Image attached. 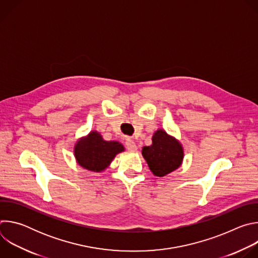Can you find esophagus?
Masks as SVG:
<instances>
[{"mask_svg":"<svg viewBox=\"0 0 258 258\" xmlns=\"http://www.w3.org/2000/svg\"><path fill=\"white\" fill-rule=\"evenodd\" d=\"M125 146H126V149H127L128 151H132V152L137 151V145H136V143H135L133 140L127 139V140L125 141Z\"/></svg>","mask_w":258,"mask_h":258,"instance_id":"34e87169","label":"esophagus"}]
</instances>
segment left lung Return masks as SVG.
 Instances as JSON below:
<instances>
[{"mask_svg": "<svg viewBox=\"0 0 258 258\" xmlns=\"http://www.w3.org/2000/svg\"><path fill=\"white\" fill-rule=\"evenodd\" d=\"M142 154L153 174L160 177L178 168L183 158L180 143L163 130L154 133L152 145L144 147Z\"/></svg>", "mask_w": 258, "mask_h": 258, "instance_id": "obj_1", "label": "left lung"}]
</instances>
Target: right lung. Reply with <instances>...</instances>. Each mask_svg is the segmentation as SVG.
Returning <instances> with one entry per match:
<instances>
[{"label":"right lung","mask_w":258,"mask_h":258,"mask_svg":"<svg viewBox=\"0 0 258 258\" xmlns=\"http://www.w3.org/2000/svg\"><path fill=\"white\" fill-rule=\"evenodd\" d=\"M122 151H124V147L119 142L105 141L96 131L80 139L75 146L78 163L95 172H101L107 168L114 157Z\"/></svg>","instance_id":"right-lung-1"}]
</instances>
